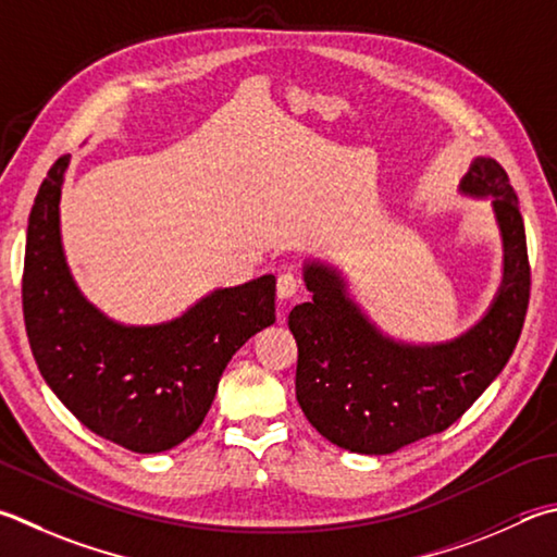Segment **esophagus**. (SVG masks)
<instances>
[{
    "label": "esophagus",
    "mask_w": 557,
    "mask_h": 557,
    "mask_svg": "<svg viewBox=\"0 0 557 557\" xmlns=\"http://www.w3.org/2000/svg\"><path fill=\"white\" fill-rule=\"evenodd\" d=\"M297 289H299V277L295 275V272H280V277H277V295L282 297V299H289V297H295L297 295Z\"/></svg>",
    "instance_id": "esophagus-1"
}]
</instances>
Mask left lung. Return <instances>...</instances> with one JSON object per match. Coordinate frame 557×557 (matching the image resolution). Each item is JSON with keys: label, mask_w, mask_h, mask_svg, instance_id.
<instances>
[{"label": "left lung", "mask_w": 557, "mask_h": 557, "mask_svg": "<svg viewBox=\"0 0 557 557\" xmlns=\"http://www.w3.org/2000/svg\"><path fill=\"white\" fill-rule=\"evenodd\" d=\"M462 191L492 197L504 238V282L478 326L441 346L384 338L346 295L336 272L305 268L311 301L289 311L299 346L297 401L336 446L387 455L446 431L507 366L531 297L519 197L494 158H478Z\"/></svg>", "instance_id": "left-lung-1"}]
</instances>
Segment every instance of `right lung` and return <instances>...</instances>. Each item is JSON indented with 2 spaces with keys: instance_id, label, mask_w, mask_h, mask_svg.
Listing matches in <instances>:
<instances>
[{
  "instance_id": "right-lung-1",
  "label": "right lung",
  "mask_w": 557,
  "mask_h": 557,
  "mask_svg": "<svg viewBox=\"0 0 557 557\" xmlns=\"http://www.w3.org/2000/svg\"><path fill=\"white\" fill-rule=\"evenodd\" d=\"M60 156L28 216L22 301L40 375L89 431L134 453L189 438L244 343L275 323V275L211 292L160 326H121L79 295L60 246Z\"/></svg>"
}]
</instances>
